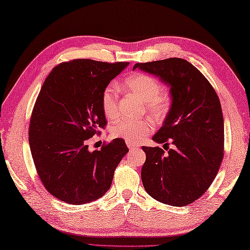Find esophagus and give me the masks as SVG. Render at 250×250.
<instances>
[{"label": "esophagus", "mask_w": 250, "mask_h": 250, "mask_svg": "<svg viewBox=\"0 0 250 250\" xmlns=\"http://www.w3.org/2000/svg\"><path fill=\"white\" fill-rule=\"evenodd\" d=\"M126 146L129 147V149H137V148H139L138 145L132 144V143H130V142H126Z\"/></svg>", "instance_id": "34e87169"}]
</instances>
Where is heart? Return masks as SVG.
I'll list each match as a JSON object with an SVG mask.
<instances>
[{
	"label": "heart",
	"instance_id": "b5f03b06",
	"mask_svg": "<svg viewBox=\"0 0 250 250\" xmlns=\"http://www.w3.org/2000/svg\"><path fill=\"white\" fill-rule=\"evenodd\" d=\"M125 87L144 102L145 110L156 118L163 119L170 107L168 94L162 90L160 81L145 73H134L124 82ZM102 108L107 119L118 116V92L115 85H108L102 94ZM154 122L149 118L141 120H119L111 128L113 138L124 139L125 142L139 144L154 130Z\"/></svg>",
	"mask_w": 250,
	"mask_h": 250
}]
</instances>
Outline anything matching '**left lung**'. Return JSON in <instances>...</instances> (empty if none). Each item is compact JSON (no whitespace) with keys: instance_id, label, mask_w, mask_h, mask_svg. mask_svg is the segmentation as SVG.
Instances as JSON below:
<instances>
[{"instance_id":"left-lung-1","label":"left lung","mask_w":250,"mask_h":250,"mask_svg":"<svg viewBox=\"0 0 250 250\" xmlns=\"http://www.w3.org/2000/svg\"><path fill=\"white\" fill-rule=\"evenodd\" d=\"M169 86L170 109L153 137L161 147L143 146L141 178L149 196L176 207L200 198L214 180L224 156V120L214 88L191 63L179 58L135 63Z\"/></svg>"}]
</instances>
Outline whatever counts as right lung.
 Instances as JSON below:
<instances>
[{
	"label": "right lung",
	"mask_w": 250,
	"mask_h": 250,
	"mask_svg": "<svg viewBox=\"0 0 250 250\" xmlns=\"http://www.w3.org/2000/svg\"><path fill=\"white\" fill-rule=\"evenodd\" d=\"M129 62L76 59L53 67L35 103L29 146L44 188L61 201L85 204L109 190L128 147L122 139L90 152L87 141L105 128L102 94Z\"/></svg>",
	"instance_id": "right-lung-1"
}]
</instances>
